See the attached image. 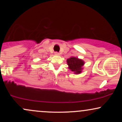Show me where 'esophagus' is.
I'll return each mask as SVG.
<instances>
[{
  "label": "esophagus",
  "mask_w": 122,
  "mask_h": 122,
  "mask_svg": "<svg viewBox=\"0 0 122 122\" xmlns=\"http://www.w3.org/2000/svg\"><path fill=\"white\" fill-rule=\"evenodd\" d=\"M54 54H55L56 56H60V53H58V52H55Z\"/></svg>",
  "instance_id": "1"
}]
</instances>
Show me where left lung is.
<instances>
[{
  "mask_svg": "<svg viewBox=\"0 0 122 122\" xmlns=\"http://www.w3.org/2000/svg\"><path fill=\"white\" fill-rule=\"evenodd\" d=\"M66 62L69 69L76 75L81 73L85 64L83 60L75 57H71L66 60Z\"/></svg>",
  "mask_w": 122,
  "mask_h": 122,
  "instance_id": "left-lung-1",
  "label": "left lung"
}]
</instances>
